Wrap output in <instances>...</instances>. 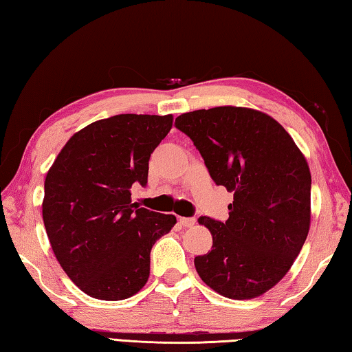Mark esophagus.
<instances>
[{
	"label": "esophagus",
	"instance_id": "esophagus-1",
	"mask_svg": "<svg viewBox=\"0 0 352 352\" xmlns=\"http://www.w3.org/2000/svg\"><path fill=\"white\" fill-rule=\"evenodd\" d=\"M178 222H180V225L184 226V228H189V226L195 225V219L194 217H180L178 219Z\"/></svg>",
	"mask_w": 352,
	"mask_h": 352
}]
</instances>
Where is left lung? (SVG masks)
<instances>
[{
	"label": "left lung",
	"mask_w": 352,
	"mask_h": 352,
	"mask_svg": "<svg viewBox=\"0 0 352 352\" xmlns=\"http://www.w3.org/2000/svg\"><path fill=\"white\" fill-rule=\"evenodd\" d=\"M219 186L234 194L230 217H200L212 250L194 259L206 285L231 300H252L281 281L311 226V170L305 155L267 113L214 107L175 119Z\"/></svg>",
	"instance_id": "obj_1"
}]
</instances>
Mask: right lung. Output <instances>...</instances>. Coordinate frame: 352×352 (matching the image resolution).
Segmentation results:
<instances>
[{"instance_id":"right-lung-1","label":"right lung","mask_w":352,"mask_h":352,"mask_svg":"<svg viewBox=\"0 0 352 352\" xmlns=\"http://www.w3.org/2000/svg\"><path fill=\"white\" fill-rule=\"evenodd\" d=\"M172 115H116L76 132L47 170L41 205L58 264L77 287L104 301L133 296L151 273V250L177 223L132 204Z\"/></svg>"}]
</instances>
